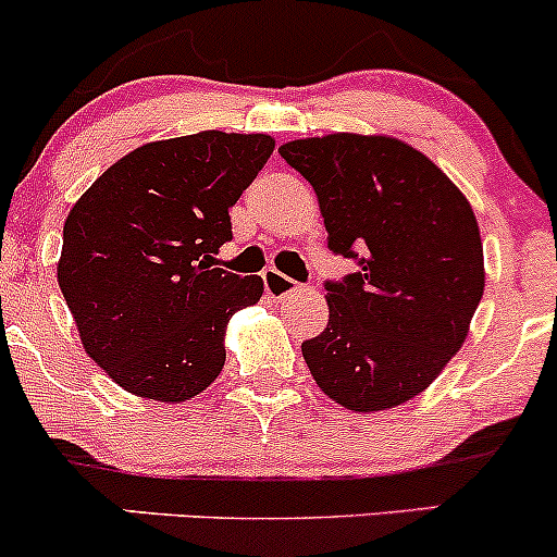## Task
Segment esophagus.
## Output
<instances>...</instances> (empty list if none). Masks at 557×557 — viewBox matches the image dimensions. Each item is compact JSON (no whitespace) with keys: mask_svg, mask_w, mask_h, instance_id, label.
I'll list each match as a JSON object with an SVG mask.
<instances>
[{"mask_svg":"<svg viewBox=\"0 0 557 557\" xmlns=\"http://www.w3.org/2000/svg\"><path fill=\"white\" fill-rule=\"evenodd\" d=\"M261 280H264V290L269 298H274V301H280V298H288L293 293H298V285L293 283L290 277H285L283 272H277V269H264L261 272Z\"/></svg>","mask_w":557,"mask_h":557,"instance_id":"esophagus-1","label":"esophagus"}]
</instances>
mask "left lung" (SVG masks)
<instances>
[{"label":"left lung","mask_w":557,"mask_h":557,"mask_svg":"<svg viewBox=\"0 0 557 557\" xmlns=\"http://www.w3.org/2000/svg\"><path fill=\"white\" fill-rule=\"evenodd\" d=\"M280 156L314 187L330 250H362L359 272L327 283V327L301 344L311 377L354 412L405 405L460 351L484 296L468 198L388 134L293 139Z\"/></svg>","instance_id":"left-lung-1"}]
</instances>
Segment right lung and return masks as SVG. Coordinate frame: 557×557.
Here are the masks:
<instances>
[{
	"mask_svg": "<svg viewBox=\"0 0 557 557\" xmlns=\"http://www.w3.org/2000/svg\"><path fill=\"white\" fill-rule=\"evenodd\" d=\"M272 150L269 134L156 139L73 203L58 283L84 351L124 391L180 405L219 377L227 322L259 301L264 280L211 269L213 256Z\"/></svg>",
	"mask_w": 557,
	"mask_h": 557,
	"instance_id": "1",
	"label": "right lung"
}]
</instances>
